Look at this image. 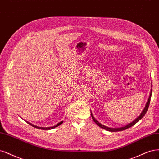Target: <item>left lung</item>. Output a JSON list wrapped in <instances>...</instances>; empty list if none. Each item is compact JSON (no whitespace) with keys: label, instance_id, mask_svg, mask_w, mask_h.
<instances>
[{"label":"left lung","instance_id":"1","mask_svg":"<svg viewBox=\"0 0 159 159\" xmlns=\"http://www.w3.org/2000/svg\"><path fill=\"white\" fill-rule=\"evenodd\" d=\"M151 94H152V90H151V92L149 98H148V101H147V104H146V106H145V108H144V110H143L142 113L140 114V116H139V117H138L137 118H136L134 121H132L131 123H130L129 124H128V125H125V126H124V127H120V128H111V127H106V126H105V125H104L101 124L100 123H99L98 121H97V120L94 118V116H93V114H92V113H91L92 118H93V120H94V122L96 123V124L97 125H98L99 127H100L101 128H103V129H106V130H107V131H123V130L127 129H128V128L131 127V126L134 125L137 122L139 121L142 118V117L145 115L146 112H147V110H148V106H149L150 101H151Z\"/></svg>","mask_w":159,"mask_h":159}]
</instances>
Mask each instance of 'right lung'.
<instances>
[{
	"instance_id": "add662e5",
	"label": "right lung",
	"mask_w": 159,
	"mask_h": 159,
	"mask_svg": "<svg viewBox=\"0 0 159 159\" xmlns=\"http://www.w3.org/2000/svg\"><path fill=\"white\" fill-rule=\"evenodd\" d=\"M27 123H28V124H29L30 125H32V127H35V128H38V129H43V130H49V129H53V128H55V127H57V126L60 125L61 124H62L63 121H61L60 123H59V124L56 125L55 126H53V127H40L35 126V125H33V124H30V123H29V122H27Z\"/></svg>"
}]
</instances>
